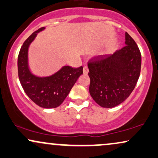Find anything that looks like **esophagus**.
I'll use <instances>...</instances> for the list:
<instances>
[{"instance_id":"1","label":"esophagus","mask_w":158,"mask_h":158,"mask_svg":"<svg viewBox=\"0 0 158 158\" xmlns=\"http://www.w3.org/2000/svg\"><path fill=\"white\" fill-rule=\"evenodd\" d=\"M88 71H89L88 67H87V65H85V67L83 68V72H84V74H87L88 73Z\"/></svg>"}]
</instances>
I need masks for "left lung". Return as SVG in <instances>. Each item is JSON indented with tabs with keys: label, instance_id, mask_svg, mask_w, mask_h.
I'll return each instance as SVG.
<instances>
[{
	"label": "left lung",
	"instance_id": "8db88e82",
	"mask_svg": "<svg viewBox=\"0 0 158 158\" xmlns=\"http://www.w3.org/2000/svg\"><path fill=\"white\" fill-rule=\"evenodd\" d=\"M125 44L113 54L97 56L87 63L90 94L102 107H114L124 102L140 77L141 54L127 32Z\"/></svg>",
	"mask_w": 158,
	"mask_h": 158
}]
</instances>
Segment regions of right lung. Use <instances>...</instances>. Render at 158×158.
<instances>
[{"instance_id": "obj_1", "label": "right lung", "mask_w": 158, "mask_h": 158, "mask_svg": "<svg viewBox=\"0 0 158 158\" xmlns=\"http://www.w3.org/2000/svg\"><path fill=\"white\" fill-rule=\"evenodd\" d=\"M43 29L44 27L33 32L21 46L18 58V77L25 93L32 102L43 108H55L67 97L78 78L83 73V67L64 66L49 77L32 75L28 68V48L37 34Z\"/></svg>"}]
</instances>
